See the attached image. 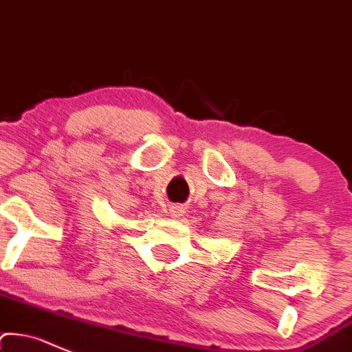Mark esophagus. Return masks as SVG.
Masks as SVG:
<instances>
[{"label":"esophagus","mask_w":352,"mask_h":352,"mask_svg":"<svg viewBox=\"0 0 352 352\" xmlns=\"http://www.w3.org/2000/svg\"><path fill=\"white\" fill-rule=\"evenodd\" d=\"M184 214V208L179 205H173L169 208V217L171 218H181Z\"/></svg>","instance_id":"34e87169"}]
</instances>
